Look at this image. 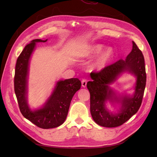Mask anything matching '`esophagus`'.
I'll return each mask as SVG.
<instances>
[{
  "label": "esophagus",
  "instance_id": "1",
  "mask_svg": "<svg viewBox=\"0 0 157 157\" xmlns=\"http://www.w3.org/2000/svg\"><path fill=\"white\" fill-rule=\"evenodd\" d=\"M86 84H87V80L86 79H82V86L83 88H85L86 86Z\"/></svg>",
  "mask_w": 157,
  "mask_h": 157
}]
</instances>
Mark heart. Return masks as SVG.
<instances>
[{"label": "heart", "instance_id": "heart-1", "mask_svg": "<svg viewBox=\"0 0 157 157\" xmlns=\"http://www.w3.org/2000/svg\"><path fill=\"white\" fill-rule=\"evenodd\" d=\"M104 48V46L101 44H94L90 48L89 53L90 54H98L103 51ZM113 56V51L111 48H108L106 50L104 51L103 53L101 54V56L99 57L98 59L96 65V67L101 69L104 68L105 66L110 62Z\"/></svg>", "mask_w": 157, "mask_h": 157}]
</instances>
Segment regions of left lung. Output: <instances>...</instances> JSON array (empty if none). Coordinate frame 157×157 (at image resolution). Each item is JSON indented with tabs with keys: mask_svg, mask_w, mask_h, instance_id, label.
Returning <instances> with one entry per match:
<instances>
[{
	"mask_svg": "<svg viewBox=\"0 0 157 157\" xmlns=\"http://www.w3.org/2000/svg\"><path fill=\"white\" fill-rule=\"evenodd\" d=\"M126 58L104 67L99 72H92V81L87 83L90 94V113L94 121L103 127L114 128L124 124L139 110L146 85L145 60L143 54L135 42ZM128 71L136 77L135 93L132 97L119 98L109 86L123 72ZM107 100L120 102L121 108L116 114L109 112L105 106Z\"/></svg>",
	"mask_w": 157,
	"mask_h": 157,
	"instance_id": "left-lung-1",
	"label": "left lung"
}]
</instances>
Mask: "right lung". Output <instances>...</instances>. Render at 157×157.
I'll use <instances>...</instances> for the list:
<instances>
[{
  "label": "right lung",
  "mask_w": 157,
  "mask_h": 157,
  "mask_svg": "<svg viewBox=\"0 0 157 157\" xmlns=\"http://www.w3.org/2000/svg\"><path fill=\"white\" fill-rule=\"evenodd\" d=\"M46 41L47 39H35L25 46L17 59L14 76V91L21 114L36 126L43 129L56 128L63 124L67 116L71 99L81 87V82L77 78L59 80L43 107L35 111L29 107L27 93L29 60L36 42Z\"/></svg>",
  "instance_id": "1"
}]
</instances>
